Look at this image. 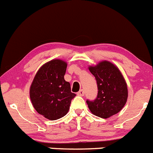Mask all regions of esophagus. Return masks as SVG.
I'll return each mask as SVG.
<instances>
[{"label":"esophagus","mask_w":153,"mask_h":153,"mask_svg":"<svg viewBox=\"0 0 153 153\" xmlns=\"http://www.w3.org/2000/svg\"><path fill=\"white\" fill-rule=\"evenodd\" d=\"M77 95H78V96H83L84 95V91L83 90H81L79 92H78Z\"/></svg>","instance_id":"obj_1"}]
</instances>
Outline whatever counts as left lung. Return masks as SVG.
<instances>
[{"label": "left lung", "mask_w": 153, "mask_h": 153, "mask_svg": "<svg viewBox=\"0 0 153 153\" xmlns=\"http://www.w3.org/2000/svg\"><path fill=\"white\" fill-rule=\"evenodd\" d=\"M89 70L97 82L98 95L94 101H87L91 113L99 117H111L123 109L128 99V88L123 75L117 66L103 60Z\"/></svg>", "instance_id": "left-lung-1"}]
</instances>
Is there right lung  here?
<instances>
[{
    "mask_svg": "<svg viewBox=\"0 0 153 153\" xmlns=\"http://www.w3.org/2000/svg\"><path fill=\"white\" fill-rule=\"evenodd\" d=\"M66 67V62L60 59L47 62L37 71L30 87L33 108L50 120L64 117L76 96L71 92L70 84L64 79Z\"/></svg>",
    "mask_w": 153,
    "mask_h": 153,
    "instance_id": "obj_1",
    "label": "right lung"
}]
</instances>
